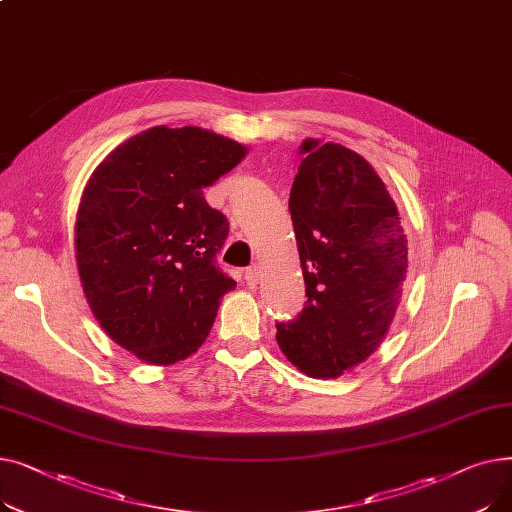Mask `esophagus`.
Instances as JSON below:
<instances>
[{
	"instance_id": "esophagus-1",
	"label": "esophagus",
	"mask_w": 512,
	"mask_h": 512,
	"mask_svg": "<svg viewBox=\"0 0 512 512\" xmlns=\"http://www.w3.org/2000/svg\"><path fill=\"white\" fill-rule=\"evenodd\" d=\"M259 276H261V272H259V267H257V265H251L249 270L245 272V280H247V284H249V286H255V284L259 282Z\"/></svg>"
}]
</instances>
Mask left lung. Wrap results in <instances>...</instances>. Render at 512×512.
I'll list each match as a JSON object with an SVG mask.
<instances>
[{
  "label": "left lung",
  "mask_w": 512,
  "mask_h": 512,
  "mask_svg": "<svg viewBox=\"0 0 512 512\" xmlns=\"http://www.w3.org/2000/svg\"><path fill=\"white\" fill-rule=\"evenodd\" d=\"M290 188L305 278L303 311L276 324L286 359L338 378L384 340L400 305L409 251L386 184L359 153L307 139Z\"/></svg>",
  "instance_id": "obj_1"
}]
</instances>
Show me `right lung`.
<instances>
[{"label":"right lung","mask_w":512,"mask_h":512,"mask_svg":"<svg viewBox=\"0 0 512 512\" xmlns=\"http://www.w3.org/2000/svg\"><path fill=\"white\" fill-rule=\"evenodd\" d=\"M245 155V145L205 128L153 126L89 178L74 226L80 284L105 334L141 361L197 353L234 290L215 265L228 220L203 188Z\"/></svg>","instance_id":"add662e5"}]
</instances>
